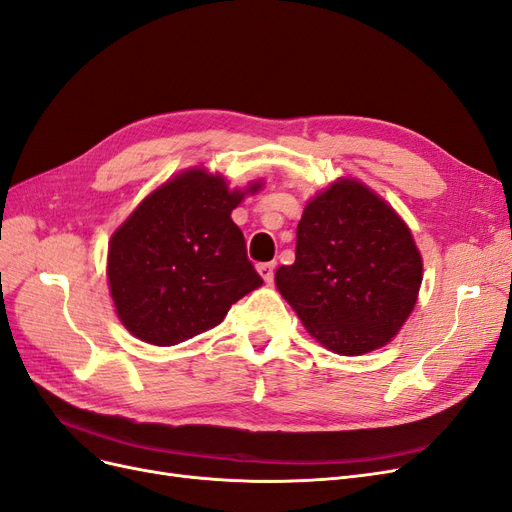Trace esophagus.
Returning a JSON list of instances; mask_svg holds the SVG:
<instances>
[{"instance_id": "obj_1", "label": "esophagus", "mask_w": 512, "mask_h": 512, "mask_svg": "<svg viewBox=\"0 0 512 512\" xmlns=\"http://www.w3.org/2000/svg\"><path fill=\"white\" fill-rule=\"evenodd\" d=\"M258 273H260V277L264 281L271 283L273 281V273H275V262H262V264H258Z\"/></svg>"}]
</instances>
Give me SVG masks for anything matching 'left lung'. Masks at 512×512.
Instances as JSON below:
<instances>
[{
  "instance_id": "8db88e82",
  "label": "left lung",
  "mask_w": 512,
  "mask_h": 512,
  "mask_svg": "<svg viewBox=\"0 0 512 512\" xmlns=\"http://www.w3.org/2000/svg\"><path fill=\"white\" fill-rule=\"evenodd\" d=\"M275 283L325 349H380L414 311L422 258L399 214L363 182L340 178L306 203L296 260Z\"/></svg>"
}]
</instances>
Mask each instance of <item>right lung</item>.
Masks as SVG:
<instances>
[{
    "instance_id": "add662e5",
    "label": "right lung",
    "mask_w": 512,
    "mask_h": 512,
    "mask_svg": "<svg viewBox=\"0 0 512 512\" xmlns=\"http://www.w3.org/2000/svg\"><path fill=\"white\" fill-rule=\"evenodd\" d=\"M193 168L155 189L109 241L115 311L136 338L157 346L212 330L262 277L231 212L245 193Z\"/></svg>"
}]
</instances>
